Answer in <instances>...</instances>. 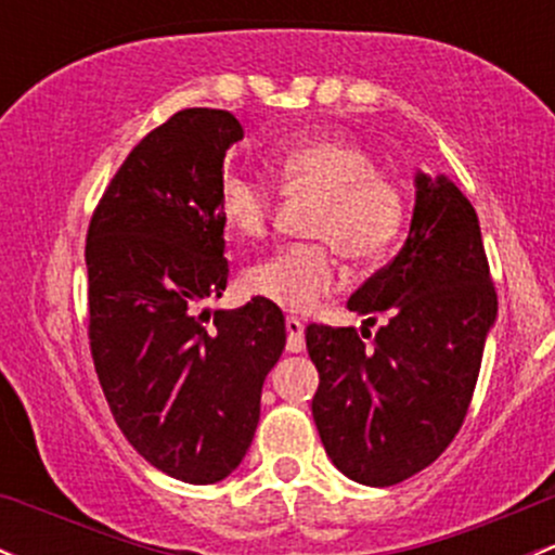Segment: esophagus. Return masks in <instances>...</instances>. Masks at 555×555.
I'll return each instance as SVG.
<instances>
[{
	"mask_svg": "<svg viewBox=\"0 0 555 555\" xmlns=\"http://www.w3.org/2000/svg\"><path fill=\"white\" fill-rule=\"evenodd\" d=\"M284 328H287V350L289 352L306 350V332H302L300 321L287 319V321H284Z\"/></svg>",
	"mask_w": 555,
	"mask_h": 555,
	"instance_id": "1",
	"label": "esophagus"
}]
</instances>
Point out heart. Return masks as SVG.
<instances>
[{
    "label": "heart",
    "mask_w": 555,
    "mask_h": 555,
    "mask_svg": "<svg viewBox=\"0 0 555 555\" xmlns=\"http://www.w3.org/2000/svg\"><path fill=\"white\" fill-rule=\"evenodd\" d=\"M271 168L287 197L313 199L308 234L324 242L276 249L249 268L247 287L273 306L306 313L343 282L334 249L352 266L387 258L405 227V197L398 181L376 170L363 144L334 133L284 139L273 150ZM218 210L229 229L258 240L271 227L276 194L249 173L227 170L218 184Z\"/></svg>",
    "instance_id": "1"
}]
</instances>
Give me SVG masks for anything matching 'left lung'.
I'll list each match as a JSON object with an SVG mask.
<instances>
[{
  "label": "left lung",
  "mask_w": 555,
  "mask_h": 555,
  "mask_svg": "<svg viewBox=\"0 0 555 555\" xmlns=\"http://www.w3.org/2000/svg\"><path fill=\"white\" fill-rule=\"evenodd\" d=\"M347 308L366 315L361 332L306 328L319 369L315 429L352 482L398 485L435 464L459 435L498 315L477 210L453 181L416 173L403 249ZM376 318L386 324L371 338Z\"/></svg>",
  "instance_id": "1"
}]
</instances>
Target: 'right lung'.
I'll list each match as a JSON object with an SVG mask.
<instances>
[{
    "label": "right lung",
    "mask_w": 555,
    "mask_h": 555,
    "mask_svg": "<svg viewBox=\"0 0 555 555\" xmlns=\"http://www.w3.org/2000/svg\"><path fill=\"white\" fill-rule=\"evenodd\" d=\"M242 137L229 109H179L129 152L87 231L102 392L133 450L189 485L221 482L242 464L287 343L266 297L205 308L229 282L218 184Z\"/></svg>",
    "instance_id": "obj_1"
}]
</instances>
